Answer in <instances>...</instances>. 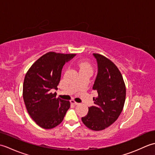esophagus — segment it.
Wrapping results in <instances>:
<instances>
[{"label": "esophagus", "instance_id": "obj_1", "mask_svg": "<svg viewBox=\"0 0 155 155\" xmlns=\"http://www.w3.org/2000/svg\"><path fill=\"white\" fill-rule=\"evenodd\" d=\"M71 103L72 104H74V105H77V104H78V103H77V102H76L74 100H71Z\"/></svg>", "mask_w": 155, "mask_h": 155}]
</instances>
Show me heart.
Here are the masks:
<instances>
[{"label":"heart","mask_w":155,"mask_h":155,"mask_svg":"<svg viewBox=\"0 0 155 155\" xmlns=\"http://www.w3.org/2000/svg\"><path fill=\"white\" fill-rule=\"evenodd\" d=\"M79 68L80 71H85V70H91L92 71V67L90 64L87 63V62H81L79 64Z\"/></svg>","instance_id":"obj_1"}]
</instances>
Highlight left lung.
Returning <instances> with one entry per match:
<instances>
[{
  "label": "left lung",
  "instance_id": "8db88e82",
  "mask_svg": "<svg viewBox=\"0 0 155 155\" xmlns=\"http://www.w3.org/2000/svg\"><path fill=\"white\" fill-rule=\"evenodd\" d=\"M98 64V74L93 89L98 97L94 105L88 107V114L82 117L84 124L93 130H102L117 120L123 109L126 86L123 76L114 62L104 56L93 53Z\"/></svg>",
  "mask_w": 155,
  "mask_h": 155
}]
</instances>
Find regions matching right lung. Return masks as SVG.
I'll list each match as a JSON object with an SVG mask.
<instances>
[{
  "instance_id": "obj_1",
  "label": "right lung",
  "mask_w": 155,
  "mask_h": 155,
  "mask_svg": "<svg viewBox=\"0 0 155 155\" xmlns=\"http://www.w3.org/2000/svg\"><path fill=\"white\" fill-rule=\"evenodd\" d=\"M75 54L48 52L36 61L26 73L22 96L28 113L39 127L51 129L63 120L70 102L56 97L57 89L65 62Z\"/></svg>"
}]
</instances>
